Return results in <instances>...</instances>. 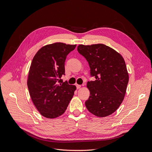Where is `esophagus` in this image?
Here are the masks:
<instances>
[{"mask_svg":"<svg viewBox=\"0 0 152 152\" xmlns=\"http://www.w3.org/2000/svg\"><path fill=\"white\" fill-rule=\"evenodd\" d=\"M76 87H77V89L80 88H81V85H76Z\"/></svg>","mask_w":152,"mask_h":152,"instance_id":"esophagus-1","label":"esophagus"}]
</instances>
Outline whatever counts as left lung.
<instances>
[{"mask_svg": "<svg viewBox=\"0 0 152 152\" xmlns=\"http://www.w3.org/2000/svg\"><path fill=\"white\" fill-rule=\"evenodd\" d=\"M88 62L95 81L87 82L90 95L85 102L87 110L98 117H106L118 110L124 99L129 74L122 56L103 44L77 47Z\"/></svg>", "mask_w": 152, "mask_h": 152, "instance_id": "left-lung-1", "label": "left lung"}]
</instances>
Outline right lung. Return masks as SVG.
I'll return each instance as SVG.
<instances>
[{
  "label": "right lung",
  "instance_id": "obj_1",
  "mask_svg": "<svg viewBox=\"0 0 152 152\" xmlns=\"http://www.w3.org/2000/svg\"><path fill=\"white\" fill-rule=\"evenodd\" d=\"M76 47L55 42L41 48L34 56L27 85L32 102L43 116L53 119L64 113L74 95L75 85L63 82L67 56Z\"/></svg>",
  "mask_w": 152,
  "mask_h": 152
}]
</instances>
